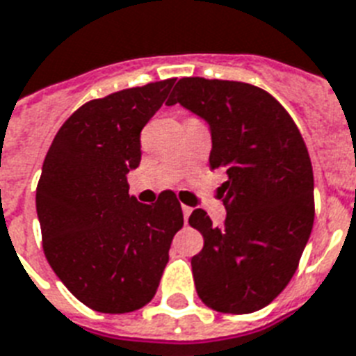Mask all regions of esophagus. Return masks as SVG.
<instances>
[{
	"label": "esophagus",
	"mask_w": 356,
	"mask_h": 356,
	"mask_svg": "<svg viewBox=\"0 0 356 356\" xmlns=\"http://www.w3.org/2000/svg\"><path fill=\"white\" fill-rule=\"evenodd\" d=\"M191 211H193V207L181 206V213H184V218H186V222H187V218H189V215H191Z\"/></svg>",
	"instance_id": "obj_1"
}]
</instances>
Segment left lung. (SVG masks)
I'll use <instances>...</instances> for the list:
<instances>
[{"label": "left lung", "mask_w": 356, "mask_h": 356, "mask_svg": "<svg viewBox=\"0 0 356 356\" xmlns=\"http://www.w3.org/2000/svg\"><path fill=\"white\" fill-rule=\"evenodd\" d=\"M200 115L211 130V169H222L226 220L204 209L189 224L204 237L191 259L196 292L209 309L248 314L274 301L292 280L314 222L309 150L285 108L237 81L186 76L167 104Z\"/></svg>", "instance_id": "1"}]
</instances>
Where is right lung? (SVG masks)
<instances>
[{"label": "right lung", "mask_w": 356, "mask_h": 356, "mask_svg": "<svg viewBox=\"0 0 356 356\" xmlns=\"http://www.w3.org/2000/svg\"><path fill=\"white\" fill-rule=\"evenodd\" d=\"M150 82L82 104L53 139L36 187L44 254L93 311L124 314L154 298L184 213L172 191L156 204L129 195L141 130L175 86Z\"/></svg>", "instance_id": "obj_1"}]
</instances>
